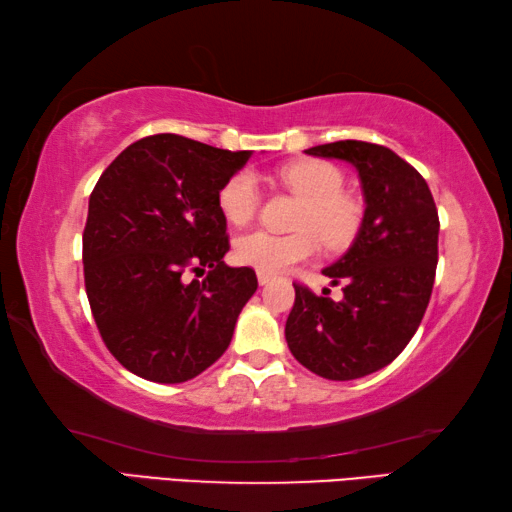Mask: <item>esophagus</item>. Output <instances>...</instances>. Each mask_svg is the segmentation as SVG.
I'll return each mask as SVG.
<instances>
[{"instance_id":"1","label":"esophagus","mask_w":512,"mask_h":512,"mask_svg":"<svg viewBox=\"0 0 512 512\" xmlns=\"http://www.w3.org/2000/svg\"><path fill=\"white\" fill-rule=\"evenodd\" d=\"M257 280H259V284H262V287H264V284H268V282L273 280V275L266 273V271H257Z\"/></svg>"}]
</instances>
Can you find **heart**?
Wrapping results in <instances>:
<instances>
[{"mask_svg": "<svg viewBox=\"0 0 512 512\" xmlns=\"http://www.w3.org/2000/svg\"><path fill=\"white\" fill-rule=\"evenodd\" d=\"M280 180L305 201L298 219L300 230L293 235L250 230L235 244L239 262L266 273L284 271L314 255L318 237L332 248L348 244L359 223L357 205L343 194V173L334 164L323 160L291 162L280 171ZM257 207L259 187L250 171L235 173L219 189V210L230 223H248L257 214Z\"/></svg>", "mask_w": 512, "mask_h": 512, "instance_id": "1", "label": "heart"}]
</instances>
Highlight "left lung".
<instances>
[{
  "label": "left lung",
  "instance_id": "obj_1",
  "mask_svg": "<svg viewBox=\"0 0 512 512\" xmlns=\"http://www.w3.org/2000/svg\"><path fill=\"white\" fill-rule=\"evenodd\" d=\"M307 153L350 162L366 212L348 253L323 271L334 287L341 284L343 298L293 284L284 336L318 377L359 379L388 366L420 327L436 277L438 210L427 180L386 146L343 140Z\"/></svg>",
  "mask_w": 512,
  "mask_h": 512
}]
</instances>
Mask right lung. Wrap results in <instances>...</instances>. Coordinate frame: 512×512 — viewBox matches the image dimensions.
I'll list each match as a JSON object with an SVG mask.
<instances>
[{"instance_id":"add662e5","label":"right lung","mask_w":512,"mask_h":512,"mask_svg":"<svg viewBox=\"0 0 512 512\" xmlns=\"http://www.w3.org/2000/svg\"><path fill=\"white\" fill-rule=\"evenodd\" d=\"M250 158L183 135H149L121 151L90 194L83 275L106 348L133 375L180 384L228 350L257 291L230 250L219 189ZM204 275L188 280V273Z\"/></svg>"}]
</instances>
